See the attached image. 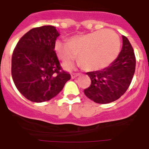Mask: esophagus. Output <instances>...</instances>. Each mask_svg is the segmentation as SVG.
Masks as SVG:
<instances>
[{"mask_svg":"<svg viewBox=\"0 0 149 149\" xmlns=\"http://www.w3.org/2000/svg\"><path fill=\"white\" fill-rule=\"evenodd\" d=\"M80 75V74H76V73H72V74H71V77H72V79H74L75 77H78V76Z\"/></svg>","mask_w":149,"mask_h":149,"instance_id":"obj_1","label":"esophagus"}]
</instances>
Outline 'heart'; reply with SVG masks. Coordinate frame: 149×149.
Instances as JSON below:
<instances>
[{"label": "heart", "mask_w": 149, "mask_h": 149, "mask_svg": "<svg viewBox=\"0 0 149 149\" xmlns=\"http://www.w3.org/2000/svg\"><path fill=\"white\" fill-rule=\"evenodd\" d=\"M120 40L111 30H100L94 32L74 36L69 42L57 39L54 51L63 62H71L77 57L79 65L86 71H98L108 66L119 53ZM64 68L70 69L72 64H64Z\"/></svg>", "instance_id": "heart-1"}]
</instances>
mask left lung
<instances>
[{
  "mask_svg": "<svg viewBox=\"0 0 149 149\" xmlns=\"http://www.w3.org/2000/svg\"><path fill=\"white\" fill-rule=\"evenodd\" d=\"M136 67L134 49L122 36V48L115 60L103 70L87 72L91 85L84 94L98 104H109L123 95L131 84Z\"/></svg>",
  "mask_w": 149,
  "mask_h": 149,
  "instance_id": "obj_1",
  "label": "left lung"
}]
</instances>
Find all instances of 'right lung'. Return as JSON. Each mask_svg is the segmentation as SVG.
I'll return each mask as SVG.
<instances>
[{"label": "right lung", "mask_w": 149, "mask_h": 149, "mask_svg": "<svg viewBox=\"0 0 149 149\" xmlns=\"http://www.w3.org/2000/svg\"><path fill=\"white\" fill-rule=\"evenodd\" d=\"M60 36L51 25L33 28L18 41L12 56V77L21 94L40 103L58 95L71 78L60 67L54 44Z\"/></svg>", "instance_id": "obj_1"}]
</instances>
